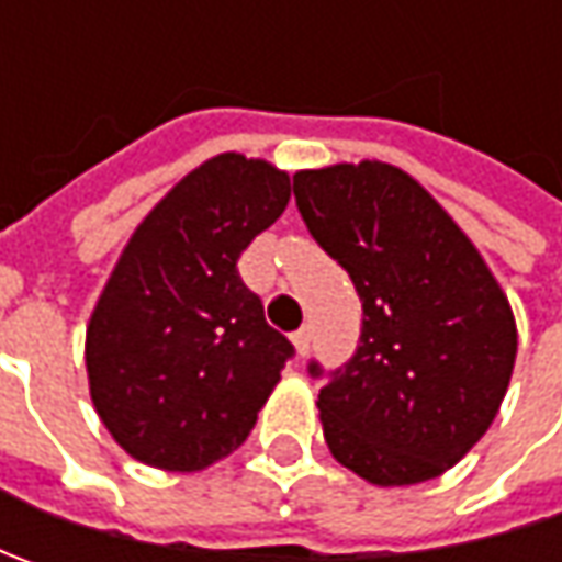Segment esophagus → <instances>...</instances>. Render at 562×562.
I'll return each instance as SVG.
<instances>
[{
  "mask_svg": "<svg viewBox=\"0 0 562 562\" xmlns=\"http://www.w3.org/2000/svg\"><path fill=\"white\" fill-rule=\"evenodd\" d=\"M291 340H293V347H296V353H300V357H306V353H310V347H313V328H310V325L296 328V331L291 335Z\"/></svg>",
  "mask_w": 562,
  "mask_h": 562,
  "instance_id": "esophagus-1",
  "label": "esophagus"
}]
</instances>
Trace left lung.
<instances>
[{"mask_svg":"<svg viewBox=\"0 0 562 562\" xmlns=\"http://www.w3.org/2000/svg\"><path fill=\"white\" fill-rule=\"evenodd\" d=\"M313 240L362 300L353 357L318 413L335 460L372 485H416L460 463L494 422L516 362L504 291L453 218L406 171L359 162L296 171Z\"/></svg>","mask_w":562,"mask_h":562,"instance_id":"1","label":"left lung"}]
</instances>
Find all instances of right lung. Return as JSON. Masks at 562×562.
<instances>
[{"label":"right lung","mask_w":562,"mask_h":562,"mask_svg":"<svg viewBox=\"0 0 562 562\" xmlns=\"http://www.w3.org/2000/svg\"><path fill=\"white\" fill-rule=\"evenodd\" d=\"M291 178L225 153L190 171L121 252L87 328L99 419L146 465L196 472L247 441L293 344L237 271Z\"/></svg>","instance_id":"obj_1"}]
</instances>
